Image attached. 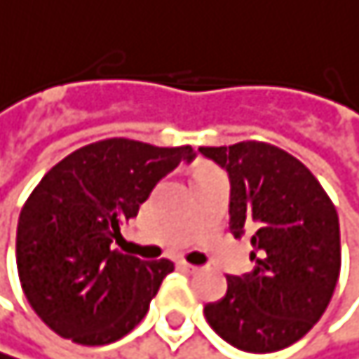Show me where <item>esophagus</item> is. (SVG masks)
Instances as JSON below:
<instances>
[{
	"label": "esophagus",
	"instance_id": "1",
	"mask_svg": "<svg viewBox=\"0 0 359 359\" xmlns=\"http://www.w3.org/2000/svg\"><path fill=\"white\" fill-rule=\"evenodd\" d=\"M178 266H181L183 270H187V272H198V270H200L198 266H194V264H187V262H178Z\"/></svg>",
	"mask_w": 359,
	"mask_h": 359
}]
</instances>
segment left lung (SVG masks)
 Segmentation results:
<instances>
[{
	"mask_svg": "<svg viewBox=\"0 0 359 359\" xmlns=\"http://www.w3.org/2000/svg\"><path fill=\"white\" fill-rule=\"evenodd\" d=\"M229 176V232L251 236L253 270L227 276L206 321L232 347L272 353L319 321L341 272L337 208L311 170L266 142L200 147Z\"/></svg>",
	"mask_w": 359,
	"mask_h": 359,
	"instance_id": "8db88e82",
	"label": "left lung"
}]
</instances>
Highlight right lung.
I'll use <instances>...</instances> for the list:
<instances>
[{
    "instance_id": "right-lung-1",
    "label": "right lung",
    "mask_w": 359,
    "mask_h": 359,
    "mask_svg": "<svg viewBox=\"0 0 359 359\" xmlns=\"http://www.w3.org/2000/svg\"><path fill=\"white\" fill-rule=\"evenodd\" d=\"M194 159L191 147L108 138L44 174L18 217L16 266L25 296L53 332L79 345H108L144 319L174 264L110 247L118 223L138 215L165 174Z\"/></svg>"
}]
</instances>
